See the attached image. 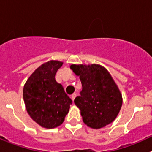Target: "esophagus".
<instances>
[{"label": "esophagus", "instance_id": "1", "mask_svg": "<svg viewBox=\"0 0 152 152\" xmlns=\"http://www.w3.org/2000/svg\"><path fill=\"white\" fill-rule=\"evenodd\" d=\"M76 96H77V94H73L71 96V98H72V100H73V101H74V100L75 99V97H76Z\"/></svg>", "mask_w": 152, "mask_h": 152}]
</instances>
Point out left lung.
Segmentation results:
<instances>
[{
  "label": "left lung",
  "mask_w": 152,
  "mask_h": 152,
  "mask_svg": "<svg viewBox=\"0 0 152 152\" xmlns=\"http://www.w3.org/2000/svg\"><path fill=\"white\" fill-rule=\"evenodd\" d=\"M70 68L79 76L82 84L80 96L75 99L83 122L98 129L112 123L118 116L123 97L110 72L97 64H72Z\"/></svg>",
  "instance_id": "8db88e82"
}]
</instances>
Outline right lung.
I'll list each match as a JSON object with an SVG mask.
<instances>
[{
  "instance_id": "right-lung-1",
  "label": "right lung",
  "mask_w": 152,
  "mask_h": 152,
  "mask_svg": "<svg viewBox=\"0 0 152 152\" xmlns=\"http://www.w3.org/2000/svg\"><path fill=\"white\" fill-rule=\"evenodd\" d=\"M62 64L56 60L44 63L24 84L23 96L26 111L43 128L53 129L62 124L72 103L61 84L55 78Z\"/></svg>"
}]
</instances>
